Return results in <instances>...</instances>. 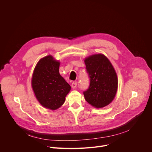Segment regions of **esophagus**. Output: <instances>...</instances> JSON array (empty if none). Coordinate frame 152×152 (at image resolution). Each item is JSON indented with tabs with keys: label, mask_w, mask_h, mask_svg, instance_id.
Returning <instances> with one entry per match:
<instances>
[{
	"label": "esophagus",
	"mask_w": 152,
	"mask_h": 152,
	"mask_svg": "<svg viewBox=\"0 0 152 152\" xmlns=\"http://www.w3.org/2000/svg\"><path fill=\"white\" fill-rule=\"evenodd\" d=\"M72 87L73 88H76L77 87V83L73 82L72 83Z\"/></svg>",
	"instance_id": "obj_1"
}]
</instances>
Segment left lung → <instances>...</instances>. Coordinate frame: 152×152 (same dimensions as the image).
<instances>
[{
  "mask_svg": "<svg viewBox=\"0 0 152 152\" xmlns=\"http://www.w3.org/2000/svg\"><path fill=\"white\" fill-rule=\"evenodd\" d=\"M90 77L88 88L83 91L85 99L91 106L103 107L114 99L118 87L117 73L110 60L103 54H96L84 60Z\"/></svg>",
  "mask_w": 152,
  "mask_h": 152,
  "instance_id": "8db88e82",
  "label": "left lung"
}]
</instances>
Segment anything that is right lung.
Listing matches in <instances>:
<instances>
[{"instance_id": "add662e5", "label": "right lung", "mask_w": 152, "mask_h": 152, "mask_svg": "<svg viewBox=\"0 0 152 152\" xmlns=\"http://www.w3.org/2000/svg\"><path fill=\"white\" fill-rule=\"evenodd\" d=\"M60 62L51 55L41 58L37 64L32 77V87L39 103L55 110L61 107L71 90L70 85L60 75Z\"/></svg>"}]
</instances>
